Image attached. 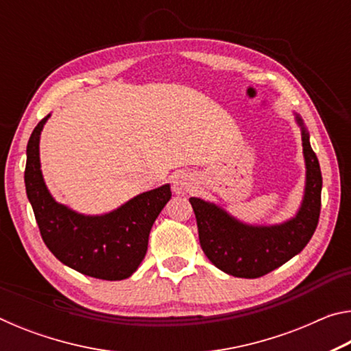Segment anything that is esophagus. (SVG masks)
<instances>
[{"label": "esophagus", "mask_w": 351, "mask_h": 351, "mask_svg": "<svg viewBox=\"0 0 351 351\" xmlns=\"http://www.w3.org/2000/svg\"><path fill=\"white\" fill-rule=\"evenodd\" d=\"M193 187V180L192 176L187 173H178L173 178V192L178 195H184L192 190Z\"/></svg>", "instance_id": "esophagus-1"}]
</instances>
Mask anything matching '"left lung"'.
I'll return each instance as SVG.
<instances>
[{"label":"left lung","instance_id":"obj_1","mask_svg":"<svg viewBox=\"0 0 351 351\" xmlns=\"http://www.w3.org/2000/svg\"><path fill=\"white\" fill-rule=\"evenodd\" d=\"M302 127V144L306 164L305 197L300 210L289 221L277 226H247L223 209L199 198H190L198 224L199 245L206 257L226 274L257 278L287 263L304 249L317 228L320 215L322 173L310 134Z\"/></svg>","mask_w":351,"mask_h":351}]
</instances>
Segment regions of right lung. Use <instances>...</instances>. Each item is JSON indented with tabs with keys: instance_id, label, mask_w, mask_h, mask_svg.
<instances>
[{
	"instance_id": "add662e5",
	"label": "right lung",
	"mask_w": 351,
	"mask_h": 351,
	"mask_svg": "<svg viewBox=\"0 0 351 351\" xmlns=\"http://www.w3.org/2000/svg\"><path fill=\"white\" fill-rule=\"evenodd\" d=\"M41 119L27 142L26 193L47 249L82 274L102 280H123L144 260L152 226L171 198L169 184L141 193L100 217L75 213L58 204L46 189L40 170L38 142L47 121Z\"/></svg>"
}]
</instances>
